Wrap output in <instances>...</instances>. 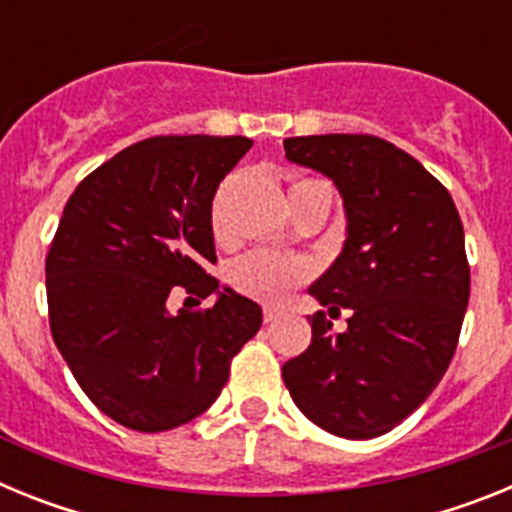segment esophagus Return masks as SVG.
<instances>
[{"mask_svg":"<svg viewBox=\"0 0 512 512\" xmlns=\"http://www.w3.org/2000/svg\"><path fill=\"white\" fill-rule=\"evenodd\" d=\"M282 318V310H274V307H266L264 310V323H277V320Z\"/></svg>","mask_w":512,"mask_h":512,"instance_id":"34e87169","label":"esophagus"}]
</instances>
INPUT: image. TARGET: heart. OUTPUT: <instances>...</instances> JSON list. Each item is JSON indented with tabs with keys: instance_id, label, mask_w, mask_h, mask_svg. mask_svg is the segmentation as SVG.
<instances>
[{
	"instance_id": "1",
	"label": "heart",
	"mask_w": 512,
	"mask_h": 512,
	"mask_svg": "<svg viewBox=\"0 0 512 512\" xmlns=\"http://www.w3.org/2000/svg\"><path fill=\"white\" fill-rule=\"evenodd\" d=\"M305 192H318L325 197H333L330 187L320 179H307V176H297L292 179L289 187V197ZM220 205H223V194L215 202V228L220 223ZM310 277V264L300 256H287V253L274 251H251L241 259H235L228 271V279L241 295L253 297L259 302H282L284 297Z\"/></svg>"
}]
</instances>
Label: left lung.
Segmentation results:
<instances>
[{"label":"left lung","mask_w":512,"mask_h":512,"mask_svg":"<svg viewBox=\"0 0 512 512\" xmlns=\"http://www.w3.org/2000/svg\"><path fill=\"white\" fill-rule=\"evenodd\" d=\"M346 207V243L310 287L343 333L312 315L305 354L282 366L297 408L341 438H377L418 410L449 369L469 302L464 225L451 194L410 153L377 135L284 140Z\"/></svg>","instance_id":"obj_1"}]
</instances>
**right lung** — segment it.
<instances>
[{
	"label": "right lung",
	"mask_w": 512,
	"mask_h": 512,
	"mask_svg": "<svg viewBox=\"0 0 512 512\" xmlns=\"http://www.w3.org/2000/svg\"><path fill=\"white\" fill-rule=\"evenodd\" d=\"M253 143L241 135H156L125 148L74 189L45 259L58 351L89 400L140 433L205 413L230 361L261 328V307L207 274L212 197ZM207 311L165 310L170 289Z\"/></svg>",
	"instance_id": "obj_1"
}]
</instances>
